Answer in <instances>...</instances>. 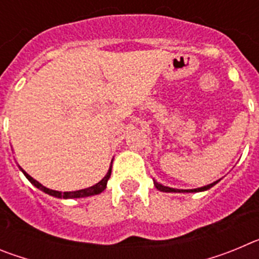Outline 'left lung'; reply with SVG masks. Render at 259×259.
Here are the masks:
<instances>
[{
    "mask_svg": "<svg viewBox=\"0 0 259 259\" xmlns=\"http://www.w3.org/2000/svg\"><path fill=\"white\" fill-rule=\"evenodd\" d=\"M219 180H217V182L211 183V184L205 185V187H201V188H196V189H175V188H170V187H166V185H162L161 183L155 182V180L153 179V183H154L155 188L161 192H167V193H197V192L207 191V189H210L211 187H214V185L217 184Z\"/></svg>",
    "mask_w": 259,
    "mask_h": 259,
    "instance_id": "obj_1",
    "label": "left lung"
}]
</instances>
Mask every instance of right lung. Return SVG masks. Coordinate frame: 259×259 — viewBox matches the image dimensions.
<instances>
[{
    "mask_svg": "<svg viewBox=\"0 0 259 259\" xmlns=\"http://www.w3.org/2000/svg\"><path fill=\"white\" fill-rule=\"evenodd\" d=\"M111 167H113V161H111V164H110L109 170H107V174L104 176V179L100 180L97 184L92 185V187H89V188H84V189H79V191H74V192H59V191H54V189H49L47 187L38 183L37 180H35L32 176H29L28 174L24 170H22V172L24 174L27 179L32 183V184L35 185L36 188H38L40 191H42L44 193L49 194V196H53V197L56 198H83V197H89V196H95V194H100L101 192H104L106 189V185H107V180L110 179V175H111Z\"/></svg>",
    "mask_w": 259,
    "mask_h": 259,
    "instance_id": "add662e5",
    "label": "right lung"
}]
</instances>
